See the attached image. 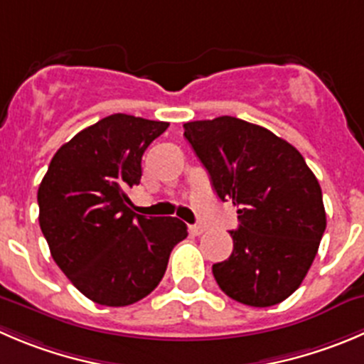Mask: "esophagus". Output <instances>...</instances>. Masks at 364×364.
Returning a JSON list of instances; mask_svg holds the SVG:
<instances>
[{
	"mask_svg": "<svg viewBox=\"0 0 364 364\" xmlns=\"http://www.w3.org/2000/svg\"><path fill=\"white\" fill-rule=\"evenodd\" d=\"M188 231L192 232V235H203V232L206 231V228L200 224H193V225H188Z\"/></svg>",
	"mask_w": 364,
	"mask_h": 364,
	"instance_id": "34e87169",
	"label": "esophagus"
}]
</instances>
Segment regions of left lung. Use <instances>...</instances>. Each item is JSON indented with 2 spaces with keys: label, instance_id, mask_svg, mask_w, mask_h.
Listing matches in <instances>:
<instances>
[{
  "label": "left lung",
  "instance_id": "obj_1",
  "mask_svg": "<svg viewBox=\"0 0 364 364\" xmlns=\"http://www.w3.org/2000/svg\"><path fill=\"white\" fill-rule=\"evenodd\" d=\"M183 128L218 199L238 206L215 281L242 304H279L301 287L326 231L318 179L291 144L257 124L222 115Z\"/></svg>",
  "mask_w": 364,
  "mask_h": 364
}]
</instances>
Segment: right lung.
Listing matches in <instances>:
<instances>
[{
  "label": "right lung",
  "instance_id": "obj_1",
  "mask_svg": "<svg viewBox=\"0 0 364 364\" xmlns=\"http://www.w3.org/2000/svg\"><path fill=\"white\" fill-rule=\"evenodd\" d=\"M167 128L108 115L56 151L38 186V224L53 259L96 304L121 308L147 297L188 236L179 218L136 215L128 197L142 178L144 151Z\"/></svg>",
  "mask_w": 364,
  "mask_h": 364
}]
</instances>
